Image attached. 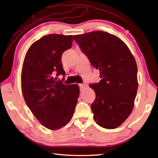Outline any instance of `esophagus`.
Listing matches in <instances>:
<instances>
[{
    "instance_id": "34e87169",
    "label": "esophagus",
    "mask_w": 158,
    "mask_h": 158,
    "mask_svg": "<svg viewBox=\"0 0 158 158\" xmlns=\"http://www.w3.org/2000/svg\"><path fill=\"white\" fill-rule=\"evenodd\" d=\"M87 85L85 84V83H81V84H79V88L81 89H85L86 88Z\"/></svg>"
}]
</instances>
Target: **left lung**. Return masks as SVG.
Instances as JSON below:
<instances>
[{
  "mask_svg": "<svg viewBox=\"0 0 158 158\" xmlns=\"http://www.w3.org/2000/svg\"><path fill=\"white\" fill-rule=\"evenodd\" d=\"M91 64L100 70L99 83L89 86L96 99L94 120L104 128L119 127L130 115L138 89L137 65L129 48L117 36L103 31L74 36Z\"/></svg>",
  "mask_w": 158,
  "mask_h": 158,
  "instance_id": "left-lung-1",
  "label": "left lung"
}]
</instances>
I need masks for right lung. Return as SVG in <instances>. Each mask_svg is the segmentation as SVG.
Returning a JSON list of instances; mask_svg holds the SVG:
<instances>
[{"label":"right lung","mask_w":158,"mask_h":158,"mask_svg":"<svg viewBox=\"0 0 158 158\" xmlns=\"http://www.w3.org/2000/svg\"><path fill=\"white\" fill-rule=\"evenodd\" d=\"M73 41V35L44 36L32 43L23 60V98L36 118L49 130L61 128L71 120L79 96L78 85H64L56 77L65 75L62 55L71 48Z\"/></svg>","instance_id":"obj_1"}]
</instances>
